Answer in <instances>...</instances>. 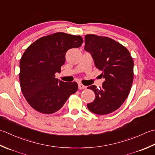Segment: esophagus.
Wrapping results in <instances>:
<instances>
[{
    "instance_id": "esophagus-1",
    "label": "esophagus",
    "mask_w": 155,
    "mask_h": 155,
    "mask_svg": "<svg viewBox=\"0 0 155 155\" xmlns=\"http://www.w3.org/2000/svg\"><path fill=\"white\" fill-rule=\"evenodd\" d=\"M86 88V87L84 86V85H83V84H81V83H78V89H84Z\"/></svg>"
}]
</instances>
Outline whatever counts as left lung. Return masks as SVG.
I'll list each match as a JSON object with an SVG mask.
<instances>
[{"instance_id":"left-lung-1","label":"left lung","mask_w":155,"mask_h":155,"mask_svg":"<svg viewBox=\"0 0 155 155\" xmlns=\"http://www.w3.org/2000/svg\"><path fill=\"white\" fill-rule=\"evenodd\" d=\"M84 41V50L92 56L105 79L99 89L95 85L87 87L95 94L87 107L95 114H110L128 97L134 78V61L127 48L113 39L89 34Z\"/></svg>"}]
</instances>
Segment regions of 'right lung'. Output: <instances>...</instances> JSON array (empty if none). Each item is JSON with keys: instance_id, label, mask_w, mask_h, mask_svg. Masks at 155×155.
Listing matches in <instances>:
<instances>
[{"instance_id": "add662e5", "label": "right lung", "mask_w": 155, "mask_h": 155, "mask_svg": "<svg viewBox=\"0 0 155 155\" xmlns=\"http://www.w3.org/2000/svg\"><path fill=\"white\" fill-rule=\"evenodd\" d=\"M80 35L58 32L38 39L27 48L20 60L21 91L35 110L45 114L62 107L78 89L76 82L64 83L55 78L61 72L66 51L81 47Z\"/></svg>"}]
</instances>
